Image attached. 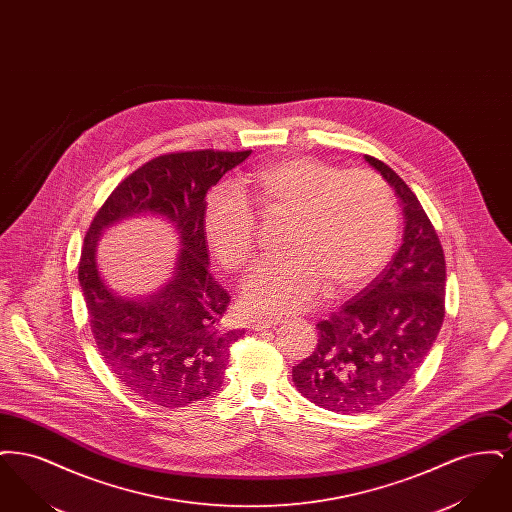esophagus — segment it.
<instances>
[{
    "label": "esophagus",
    "mask_w": 512,
    "mask_h": 512,
    "mask_svg": "<svg viewBox=\"0 0 512 512\" xmlns=\"http://www.w3.org/2000/svg\"><path fill=\"white\" fill-rule=\"evenodd\" d=\"M282 320L280 318H267V320H255L253 324H251V328L255 330V332H261V330H267V328H272V326H278Z\"/></svg>",
    "instance_id": "34e87169"
}]
</instances>
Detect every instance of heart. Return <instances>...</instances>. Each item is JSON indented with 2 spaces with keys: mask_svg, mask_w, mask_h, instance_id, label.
Here are the masks:
<instances>
[{
  "mask_svg": "<svg viewBox=\"0 0 512 512\" xmlns=\"http://www.w3.org/2000/svg\"><path fill=\"white\" fill-rule=\"evenodd\" d=\"M242 188L263 219L288 220V255L255 268L242 288V305L253 315L303 311L328 286L334 293L355 292L390 261L397 209L390 188L372 172L292 157L245 174ZM203 232L220 267L240 272L253 261L257 219L242 197L211 195Z\"/></svg>",
  "mask_w": 512,
  "mask_h": 512,
  "instance_id": "1",
  "label": "heart"
}]
</instances>
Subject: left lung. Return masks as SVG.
<instances>
[{
	"mask_svg": "<svg viewBox=\"0 0 512 512\" xmlns=\"http://www.w3.org/2000/svg\"><path fill=\"white\" fill-rule=\"evenodd\" d=\"M365 161L403 205V244L365 290L318 322L317 349L292 370L303 397L341 414L368 413L403 390L445 315V257L432 222L397 172L370 155Z\"/></svg>",
	"mask_w": 512,
	"mask_h": 512,
	"instance_id": "8db88e82",
	"label": "left lung"
}]
</instances>
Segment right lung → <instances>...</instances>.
<instances>
[{"label": "right lung", "mask_w": 512, "mask_h": 512, "mask_svg": "<svg viewBox=\"0 0 512 512\" xmlns=\"http://www.w3.org/2000/svg\"><path fill=\"white\" fill-rule=\"evenodd\" d=\"M251 151H182L151 159L107 197L84 238L78 282L99 355L132 395L178 409L220 391L230 343L222 330L230 295L209 270L203 232L207 192ZM155 216L179 236L172 278L157 293L128 298L100 276L97 242L121 219Z\"/></svg>", "instance_id": "1"}]
</instances>
